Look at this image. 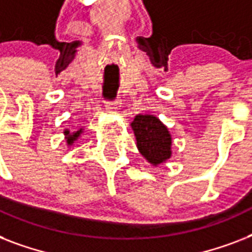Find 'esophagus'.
I'll list each match as a JSON object with an SVG mask.
<instances>
[{
	"label": "esophagus",
	"instance_id": "34e87169",
	"mask_svg": "<svg viewBox=\"0 0 252 252\" xmlns=\"http://www.w3.org/2000/svg\"><path fill=\"white\" fill-rule=\"evenodd\" d=\"M119 107H120V102H119V100L106 103V110H107V112H110V114H115V112H118Z\"/></svg>",
	"mask_w": 252,
	"mask_h": 252
}]
</instances>
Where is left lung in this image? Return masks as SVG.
<instances>
[{
	"label": "left lung",
	"instance_id": "1",
	"mask_svg": "<svg viewBox=\"0 0 252 252\" xmlns=\"http://www.w3.org/2000/svg\"><path fill=\"white\" fill-rule=\"evenodd\" d=\"M138 152L150 165L159 166L172 156V137L167 126L154 115L138 114L130 123Z\"/></svg>",
	"mask_w": 252,
	"mask_h": 252
}]
</instances>
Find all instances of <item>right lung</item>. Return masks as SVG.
I'll return each instance as SVG.
<instances>
[{
  "instance_id": "right-lung-1",
  "label": "right lung",
  "mask_w": 252,
  "mask_h": 252,
  "mask_svg": "<svg viewBox=\"0 0 252 252\" xmlns=\"http://www.w3.org/2000/svg\"><path fill=\"white\" fill-rule=\"evenodd\" d=\"M82 133H84V126H82V128H78L77 130H70L68 129V128L64 129V136L65 141H66V145L72 146L73 144H76Z\"/></svg>"
}]
</instances>
